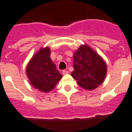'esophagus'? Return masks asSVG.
<instances>
[{"label": "esophagus", "mask_w": 132, "mask_h": 132, "mask_svg": "<svg viewBox=\"0 0 132 132\" xmlns=\"http://www.w3.org/2000/svg\"><path fill=\"white\" fill-rule=\"evenodd\" d=\"M62 73H63V75H67V74L69 73V71L67 70H63V71H62Z\"/></svg>", "instance_id": "1"}]
</instances>
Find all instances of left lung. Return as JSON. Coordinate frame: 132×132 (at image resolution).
I'll return each instance as SVG.
<instances>
[{
    "label": "left lung",
    "mask_w": 132,
    "mask_h": 132,
    "mask_svg": "<svg viewBox=\"0 0 132 132\" xmlns=\"http://www.w3.org/2000/svg\"><path fill=\"white\" fill-rule=\"evenodd\" d=\"M74 70L71 76L84 89L92 90L104 81L107 72L106 62L88 44H82L73 54Z\"/></svg>",
    "instance_id": "8db88e82"
}]
</instances>
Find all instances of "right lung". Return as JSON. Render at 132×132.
Here are the masks:
<instances>
[{
  "mask_svg": "<svg viewBox=\"0 0 132 132\" xmlns=\"http://www.w3.org/2000/svg\"><path fill=\"white\" fill-rule=\"evenodd\" d=\"M51 53L48 46L41 48L32 56L26 67L29 83L40 92L52 91L63 77L52 61Z\"/></svg>",
  "mask_w": 132,
  "mask_h": 132,
  "instance_id": "obj_1",
  "label": "right lung"
}]
</instances>
